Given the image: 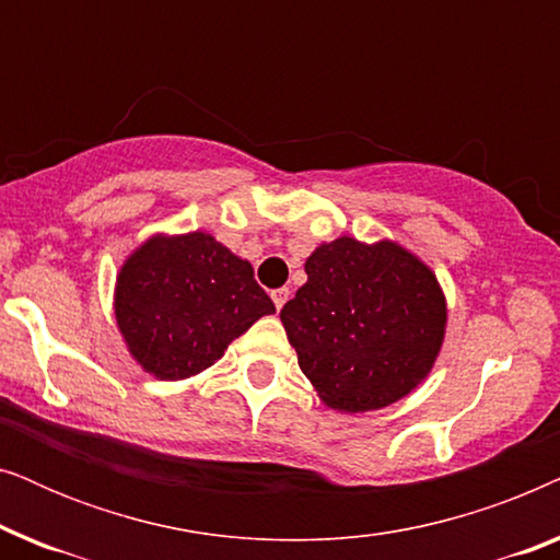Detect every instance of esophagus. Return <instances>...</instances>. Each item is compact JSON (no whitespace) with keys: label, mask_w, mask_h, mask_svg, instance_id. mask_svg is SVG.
Returning a JSON list of instances; mask_svg holds the SVG:
<instances>
[{"label":"esophagus","mask_w":560,"mask_h":560,"mask_svg":"<svg viewBox=\"0 0 560 560\" xmlns=\"http://www.w3.org/2000/svg\"><path fill=\"white\" fill-rule=\"evenodd\" d=\"M272 303H275V308H282V305H285V301L290 298V290L288 288H278V290H272Z\"/></svg>","instance_id":"esophagus-1"}]
</instances>
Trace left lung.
Wrapping results in <instances>:
<instances>
[{
    "label": "left lung",
    "instance_id": "1",
    "mask_svg": "<svg viewBox=\"0 0 560 560\" xmlns=\"http://www.w3.org/2000/svg\"><path fill=\"white\" fill-rule=\"evenodd\" d=\"M305 275L280 320L328 408H387L431 374L448 308L439 278L418 255L393 240L339 236L311 252Z\"/></svg>",
    "mask_w": 560,
    "mask_h": 560
}]
</instances>
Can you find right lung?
<instances>
[{"mask_svg":"<svg viewBox=\"0 0 560 560\" xmlns=\"http://www.w3.org/2000/svg\"><path fill=\"white\" fill-rule=\"evenodd\" d=\"M247 259L209 232L152 234L117 272L114 316L129 357L155 380H188L270 316Z\"/></svg>","mask_w":560,"mask_h":560,"instance_id":"right-lung-1","label":"right lung"}]
</instances>
